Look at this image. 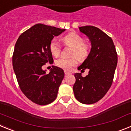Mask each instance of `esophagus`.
<instances>
[{
  "label": "esophagus",
  "mask_w": 131,
  "mask_h": 131,
  "mask_svg": "<svg viewBox=\"0 0 131 131\" xmlns=\"http://www.w3.org/2000/svg\"><path fill=\"white\" fill-rule=\"evenodd\" d=\"M64 73H65V75H69V74H71V73L68 72V71H66V70H65Z\"/></svg>",
  "instance_id": "esophagus-1"
}]
</instances>
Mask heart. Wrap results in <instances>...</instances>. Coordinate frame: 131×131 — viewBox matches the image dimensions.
I'll return each mask as SVG.
<instances>
[{
	"label": "heart",
	"instance_id": "1",
	"mask_svg": "<svg viewBox=\"0 0 131 131\" xmlns=\"http://www.w3.org/2000/svg\"><path fill=\"white\" fill-rule=\"evenodd\" d=\"M66 45L72 47L70 58H60L56 61V66L69 71L77 64V59L84 60L87 58L90 52V47L88 44L84 42V40L81 36L77 33H70L66 35L63 39ZM49 48L50 52L54 56H58L61 52V46L55 39H52L50 43Z\"/></svg>",
	"mask_w": 131,
	"mask_h": 131
}]
</instances>
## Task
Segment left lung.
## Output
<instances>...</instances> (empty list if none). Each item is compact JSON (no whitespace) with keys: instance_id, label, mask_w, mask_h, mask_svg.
Wrapping results in <instances>:
<instances>
[{"instance_id":"1","label":"left lung","mask_w":131,"mask_h":131,"mask_svg":"<svg viewBox=\"0 0 131 131\" xmlns=\"http://www.w3.org/2000/svg\"><path fill=\"white\" fill-rule=\"evenodd\" d=\"M91 42L89 56L78 68L81 71L89 69V74L82 77L81 73L75 74L73 92L76 99L82 104H92L104 96L111 87L114 77L117 54L112 38L96 27H79Z\"/></svg>"}]
</instances>
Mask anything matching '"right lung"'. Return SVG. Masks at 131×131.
<instances>
[{"label":"right lung","mask_w":131,"mask_h":131,"mask_svg":"<svg viewBox=\"0 0 131 131\" xmlns=\"http://www.w3.org/2000/svg\"><path fill=\"white\" fill-rule=\"evenodd\" d=\"M65 30L36 24L21 35L15 45L12 65L19 88L37 104H49L57 97L64 77L63 70L52 66L47 74L42 67L47 62L53 63L50 43Z\"/></svg>","instance_id":"right-lung-1"}]
</instances>
